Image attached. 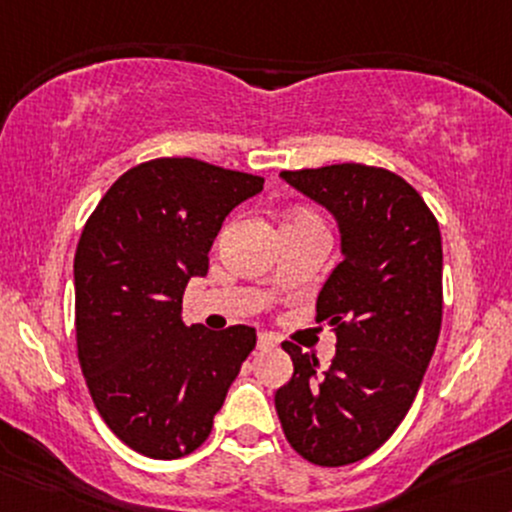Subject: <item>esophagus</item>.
<instances>
[{"mask_svg": "<svg viewBox=\"0 0 512 512\" xmlns=\"http://www.w3.org/2000/svg\"><path fill=\"white\" fill-rule=\"evenodd\" d=\"M257 347H260V350H272V347H277V338L269 333H260L257 335Z\"/></svg>", "mask_w": 512, "mask_h": 512, "instance_id": "34e87169", "label": "esophagus"}]
</instances>
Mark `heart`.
<instances>
[{"mask_svg":"<svg viewBox=\"0 0 512 512\" xmlns=\"http://www.w3.org/2000/svg\"><path fill=\"white\" fill-rule=\"evenodd\" d=\"M291 221H318V218L313 216V213H306V211H303V213H296V216L291 218Z\"/></svg>","mask_w":512,"mask_h":512,"instance_id":"1","label":"heart"}]
</instances>
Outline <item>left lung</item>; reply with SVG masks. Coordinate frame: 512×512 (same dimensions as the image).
I'll return each instance as SVG.
<instances>
[{
	"label": "left lung",
	"mask_w": 512,
	"mask_h": 512,
	"mask_svg": "<svg viewBox=\"0 0 512 512\" xmlns=\"http://www.w3.org/2000/svg\"><path fill=\"white\" fill-rule=\"evenodd\" d=\"M340 228L342 262L320 289L318 323L338 345L328 369L284 342L294 362L274 406L289 445L318 466L369 457L406 418L442 325V238L411 184L381 167L282 172Z\"/></svg>",
	"instance_id": "left-lung-1"
}]
</instances>
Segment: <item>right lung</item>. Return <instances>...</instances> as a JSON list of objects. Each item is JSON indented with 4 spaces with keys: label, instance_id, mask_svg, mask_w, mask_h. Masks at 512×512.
Masks as SVG:
<instances>
[{
    "label": "right lung",
    "instance_id": "1",
    "mask_svg": "<svg viewBox=\"0 0 512 512\" xmlns=\"http://www.w3.org/2000/svg\"><path fill=\"white\" fill-rule=\"evenodd\" d=\"M265 179L194 157H157L121 174L75 252L77 357L111 432L150 459L204 445L255 328L184 325L189 279L230 211Z\"/></svg>",
    "mask_w": 512,
    "mask_h": 512
}]
</instances>
